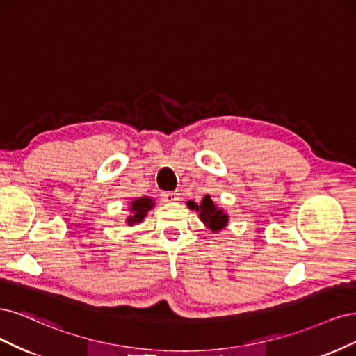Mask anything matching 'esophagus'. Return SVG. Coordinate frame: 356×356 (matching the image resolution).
Segmentation results:
<instances>
[{
  "mask_svg": "<svg viewBox=\"0 0 356 356\" xmlns=\"http://www.w3.org/2000/svg\"><path fill=\"white\" fill-rule=\"evenodd\" d=\"M161 200L164 202H176L179 200V193H176V192H163Z\"/></svg>",
  "mask_w": 356,
  "mask_h": 356,
  "instance_id": "obj_1",
  "label": "esophagus"
}]
</instances>
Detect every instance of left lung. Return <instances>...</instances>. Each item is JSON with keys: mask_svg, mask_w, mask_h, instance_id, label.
<instances>
[{"mask_svg": "<svg viewBox=\"0 0 356 356\" xmlns=\"http://www.w3.org/2000/svg\"><path fill=\"white\" fill-rule=\"evenodd\" d=\"M188 205H189V209H195L197 211H200L201 220L207 225L213 232L220 231V229H223L226 226L227 216L222 210L216 207L209 195L202 198L200 205L195 204L193 201H188Z\"/></svg>", "mask_w": 356, "mask_h": 356, "instance_id": "1", "label": "left lung"}]
</instances>
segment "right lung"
Returning a JSON list of instances; mask_svg holds the SVG:
<instances>
[{
  "label": "right lung",
  "mask_w": 356,
  "mask_h": 356,
  "mask_svg": "<svg viewBox=\"0 0 356 356\" xmlns=\"http://www.w3.org/2000/svg\"><path fill=\"white\" fill-rule=\"evenodd\" d=\"M154 207V201L151 198H137L131 202V207H130V211L133 213L127 222L130 225L133 223H140L143 220V217L146 216L147 210H151Z\"/></svg>",
  "instance_id": "add662e5"
}]
</instances>
